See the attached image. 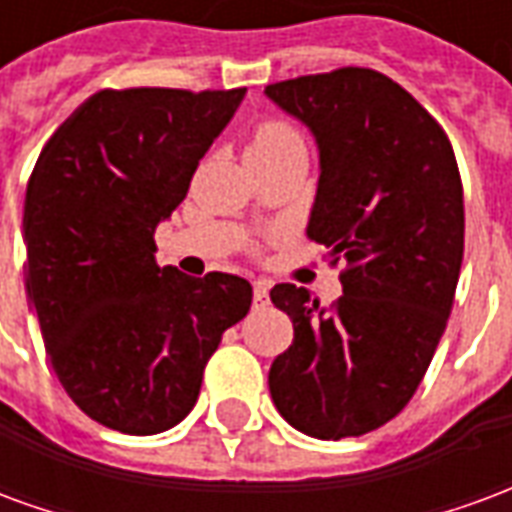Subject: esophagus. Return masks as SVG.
Listing matches in <instances>:
<instances>
[{
    "instance_id": "1",
    "label": "esophagus",
    "mask_w": 512,
    "mask_h": 512,
    "mask_svg": "<svg viewBox=\"0 0 512 512\" xmlns=\"http://www.w3.org/2000/svg\"><path fill=\"white\" fill-rule=\"evenodd\" d=\"M268 304V285L263 279H257L255 282V307H263Z\"/></svg>"
}]
</instances>
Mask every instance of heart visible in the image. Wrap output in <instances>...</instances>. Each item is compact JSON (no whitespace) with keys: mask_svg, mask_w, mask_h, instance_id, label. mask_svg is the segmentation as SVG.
I'll return each instance as SVG.
<instances>
[{"mask_svg":"<svg viewBox=\"0 0 512 512\" xmlns=\"http://www.w3.org/2000/svg\"><path fill=\"white\" fill-rule=\"evenodd\" d=\"M301 142V136L288 126V123H279V120H268L263 126H257L249 142V153H274L282 147H290Z\"/></svg>","mask_w":512,"mask_h":512,"instance_id":"obj_1","label":"heart"}]
</instances>
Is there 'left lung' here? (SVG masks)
<instances>
[{"label": "left lung", "instance_id": "1", "mask_svg": "<svg viewBox=\"0 0 512 512\" xmlns=\"http://www.w3.org/2000/svg\"><path fill=\"white\" fill-rule=\"evenodd\" d=\"M318 145L307 238L348 260L332 307L271 288L293 345L268 370L282 417L345 439L397 417L436 354L463 263V189L447 134L389 76L340 68L268 84Z\"/></svg>", "mask_w": 512, "mask_h": 512}]
</instances>
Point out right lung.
Returning <instances> with one entry per match:
<instances>
[{
  "mask_svg": "<svg viewBox=\"0 0 512 512\" xmlns=\"http://www.w3.org/2000/svg\"><path fill=\"white\" fill-rule=\"evenodd\" d=\"M238 90H101L32 169L24 200L27 293L51 367L76 406L106 428L153 436L200 395L224 329L252 285L156 266V227L241 106Z\"/></svg>",
  "mask_w": 512,
  "mask_h": 512,
  "instance_id": "obj_1",
  "label": "right lung"
}]
</instances>
